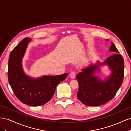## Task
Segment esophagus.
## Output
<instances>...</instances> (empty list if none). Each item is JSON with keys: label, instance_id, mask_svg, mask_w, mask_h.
Segmentation results:
<instances>
[{"label": "esophagus", "instance_id": "34e87169", "mask_svg": "<svg viewBox=\"0 0 131 131\" xmlns=\"http://www.w3.org/2000/svg\"><path fill=\"white\" fill-rule=\"evenodd\" d=\"M70 77L71 78L74 79L75 78V77H76V73L74 72H72L70 74Z\"/></svg>", "mask_w": 131, "mask_h": 131}]
</instances>
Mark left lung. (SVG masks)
Instances as JSON below:
<instances>
[{
    "label": "left lung",
    "instance_id": "8db88e82",
    "mask_svg": "<svg viewBox=\"0 0 131 131\" xmlns=\"http://www.w3.org/2000/svg\"><path fill=\"white\" fill-rule=\"evenodd\" d=\"M110 51L119 52L113 42ZM108 64L112 73L107 79L101 81L93 74L99 70L98 62L96 65H91L82 70L77 75L79 83L77 97L83 104L87 106L101 105L112 100L121 87L124 77V60L119 53H115L107 58L101 64Z\"/></svg>",
    "mask_w": 131,
    "mask_h": 131
}]
</instances>
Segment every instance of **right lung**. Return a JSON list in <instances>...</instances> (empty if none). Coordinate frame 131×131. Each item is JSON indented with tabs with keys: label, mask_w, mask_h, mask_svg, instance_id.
Returning a JSON list of instances; mask_svg holds the SVG:
<instances>
[{
	"label": "right lung",
	"mask_w": 131,
	"mask_h": 131,
	"mask_svg": "<svg viewBox=\"0 0 131 131\" xmlns=\"http://www.w3.org/2000/svg\"><path fill=\"white\" fill-rule=\"evenodd\" d=\"M30 38H25L10 53L8 80L15 95L22 103L30 106L45 104L52 98L58 84L66 79L67 73L56 76L31 79L23 72L22 59Z\"/></svg>",
	"instance_id": "1"
}]
</instances>
